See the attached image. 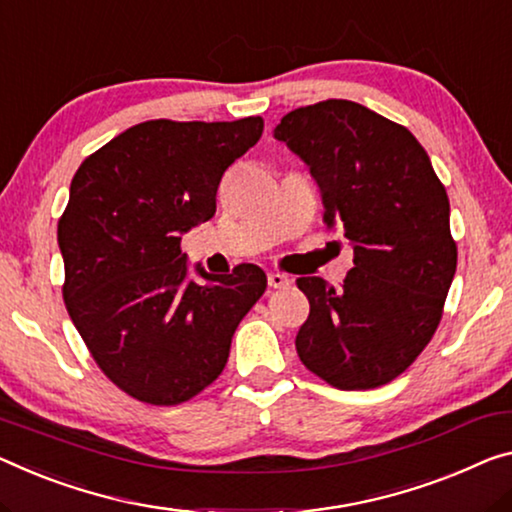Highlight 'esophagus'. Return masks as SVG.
Instances as JSON below:
<instances>
[{
	"label": "esophagus",
	"instance_id": "34e87169",
	"mask_svg": "<svg viewBox=\"0 0 512 512\" xmlns=\"http://www.w3.org/2000/svg\"><path fill=\"white\" fill-rule=\"evenodd\" d=\"M267 283H270V288H288L290 279L281 272H270V274H267Z\"/></svg>",
	"mask_w": 512,
	"mask_h": 512
}]
</instances>
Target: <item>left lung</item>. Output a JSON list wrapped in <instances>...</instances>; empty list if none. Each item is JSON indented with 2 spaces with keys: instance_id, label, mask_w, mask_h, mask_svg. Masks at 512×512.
<instances>
[{
  "instance_id": "8db88e82",
  "label": "left lung",
  "mask_w": 512,
  "mask_h": 512,
  "mask_svg": "<svg viewBox=\"0 0 512 512\" xmlns=\"http://www.w3.org/2000/svg\"><path fill=\"white\" fill-rule=\"evenodd\" d=\"M274 139L302 157L327 229L343 231L355 249L341 288L297 279L311 304L297 355L336 389L382 387L421 355L442 320L458 265L444 185L410 130L352 100L295 109Z\"/></svg>"
}]
</instances>
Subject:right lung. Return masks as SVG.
<instances>
[{
  "label": "right lung",
  "mask_w": 512,
  "mask_h": 512,
  "mask_svg": "<svg viewBox=\"0 0 512 512\" xmlns=\"http://www.w3.org/2000/svg\"><path fill=\"white\" fill-rule=\"evenodd\" d=\"M263 135L261 116L146 121L86 157L57 240L64 302L100 371L151 405L194 398L224 371L240 320L265 293L258 265L194 270L180 240L215 215L224 171Z\"/></svg>",
  "instance_id": "right-lung-1"
}]
</instances>
